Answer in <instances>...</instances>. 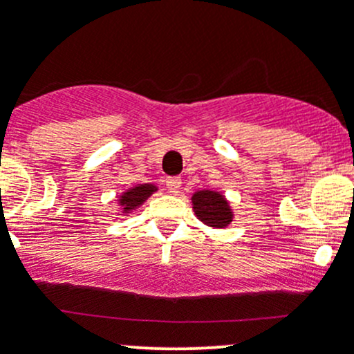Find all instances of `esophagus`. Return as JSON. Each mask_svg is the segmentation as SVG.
I'll return each instance as SVG.
<instances>
[{
  "mask_svg": "<svg viewBox=\"0 0 354 354\" xmlns=\"http://www.w3.org/2000/svg\"><path fill=\"white\" fill-rule=\"evenodd\" d=\"M166 188L171 192V194H178V190L181 188V178L171 176L166 180Z\"/></svg>",
  "mask_w": 354,
  "mask_h": 354,
  "instance_id": "esophagus-1",
  "label": "esophagus"
}]
</instances>
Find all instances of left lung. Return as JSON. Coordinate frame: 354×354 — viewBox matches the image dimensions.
<instances>
[{
  "label": "left lung",
  "instance_id": "left-lung-1",
  "mask_svg": "<svg viewBox=\"0 0 354 354\" xmlns=\"http://www.w3.org/2000/svg\"><path fill=\"white\" fill-rule=\"evenodd\" d=\"M192 203H194L195 216L207 226L223 230V227L230 226L231 221H233V209H231L230 202L219 192H195L194 197H192Z\"/></svg>",
  "mask_w": 354,
  "mask_h": 354
}]
</instances>
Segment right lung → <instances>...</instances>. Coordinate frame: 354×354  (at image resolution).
Wrapping results in <instances>:
<instances>
[{"mask_svg": "<svg viewBox=\"0 0 354 354\" xmlns=\"http://www.w3.org/2000/svg\"><path fill=\"white\" fill-rule=\"evenodd\" d=\"M154 192H157V187L152 183L137 185V187L123 192V195H121L120 200H118L121 205V209H123V214H130L131 210H135L137 207H140L145 200L154 194Z\"/></svg>", "mask_w": 354, "mask_h": 354, "instance_id": "obj_1", "label": "right lung"}]
</instances>
